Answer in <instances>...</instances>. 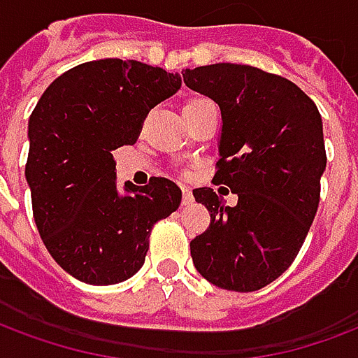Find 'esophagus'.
<instances>
[{
	"instance_id": "obj_1",
	"label": "esophagus",
	"mask_w": 358,
	"mask_h": 358,
	"mask_svg": "<svg viewBox=\"0 0 358 358\" xmlns=\"http://www.w3.org/2000/svg\"><path fill=\"white\" fill-rule=\"evenodd\" d=\"M193 203V193L187 186H182V205H192Z\"/></svg>"
}]
</instances>
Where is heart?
Here are the masks:
<instances>
[{
	"instance_id": "obj_1",
	"label": "heart",
	"mask_w": 358,
	"mask_h": 358,
	"mask_svg": "<svg viewBox=\"0 0 358 358\" xmlns=\"http://www.w3.org/2000/svg\"><path fill=\"white\" fill-rule=\"evenodd\" d=\"M199 100H203V98H195V100H192V102H187V104H193V102H199Z\"/></svg>"
}]
</instances>
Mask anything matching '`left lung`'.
<instances>
[{
    "mask_svg": "<svg viewBox=\"0 0 358 358\" xmlns=\"http://www.w3.org/2000/svg\"><path fill=\"white\" fill-rule=\"evenodd\" d=\"M184 83L222 112L216 184L237 193L226 206L213 187L193 189L210 226L189 243L208 282L254 292L287 271L300 252L327 169L322 119L298 85L245 64L184 70Z\"/></svg>",
    "mask_w": 358,
    "mask_h": 358,
    "instance_id": "obj_1",
    "label": "left lung"
}]
</instances>
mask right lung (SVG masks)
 <instances>
[{"label":"right lung","instance_id":"1","mask_svg":"<svg viewBox=\"0 0 358 358\" xmlns=\"http://www.w3.org/2000/svg\"><path fill=\"white\" fill-rule=\"evenodd\" d=\"M180 87L178 73L102 58L64 71L34 108L26 161L34 220L55 262L81 282L131 279L153 224L180 206L182 189L169 178L125 182L119 193L112 153L134 144L148 112Z\"/></svg>","mask_w":358,"mask_h":358}]
</instances>
